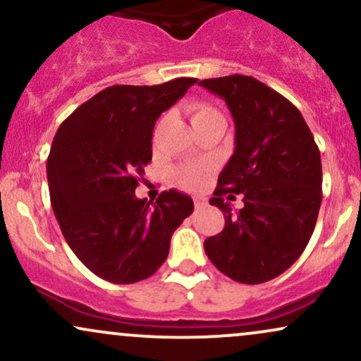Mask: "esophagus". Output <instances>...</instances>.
<instances>
[{
  "label": "esophagus",
  "mask_w": 361,
  "mask_h": 361,
  "mask_svg": "<svg viewBox=\"0 0 361 361\" xmlns=\"http://www.w3.org/2000/svg\"><path fill=\"white\" fill-rule=\"evenodd\" d=\"M193 202H195V209H200V207L205 205V198L202 197H195Z\"/></svg>",
  "instance_id": "obj_1"
}]
</instances>
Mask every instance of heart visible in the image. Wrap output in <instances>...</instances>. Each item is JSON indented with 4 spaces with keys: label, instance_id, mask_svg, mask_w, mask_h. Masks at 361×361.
<instances>
[{
    "label": "heart",
    "instance_id": "1",
    "mask_svg": "<svg viewBox=\"0 0 361 361\" xmlns=\"http://www.w3.org/2000/svg\"><path fill=\"white\" fill-rule=\"evenodd\" d=\"M212 115H221L217 110L212 109L209 105H198L192 106V122H198V120L212 117ZM209 166L207 164H192V166H186L181 169L180 173V185L185 186V188H198L202 183H204L207 173H209Z\"/></svg>",
    "mask_w": 361,
    "mask_h": 361
}]
</instances>
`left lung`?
Listing matches in <instances>:
<instances>
[{
    "instance_id": "8db88e82",
    "label": "left lung",
    "mask_w": 361,
    "mask_h": 361,
    "mask_svg": "<svg viewBox=\"0 0 361 361\" xmlns=\"http://www.w3.org/2000/svg\"><path fill=\"white\" fill-rule=\"evenodd\" d=\"M233 114L235 149L219 175L210 205L226 217L205 239L209 259L239 283L256 285L288 270L307 246L322 200L321 152L304 117L287 98L251 76L198 82ZM243 195L238 213L225 200Z\"/></svg>"
}]
</instances>
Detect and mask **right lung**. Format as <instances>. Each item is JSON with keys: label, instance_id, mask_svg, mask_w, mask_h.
<instances>
[{"label": "right lung", "instance_id": "obj_1", "mask_svg": "<svg viewBox=\"0 0 361 361\" xmlns=\"http://www.w3.org/2000/svg\"><path fill=\"white\" fill-rule=\"evenodd\" d=\"M195 82L176 78L110 86L57 128L47 157L54 215L78 259L103 280L127 285L149 279L193 212L188 195L169 190L152 204L135 197V188L152 159L156 120Z\"/></svg>", "mask_w": 361, "mask_h": 361}]
</instances>
